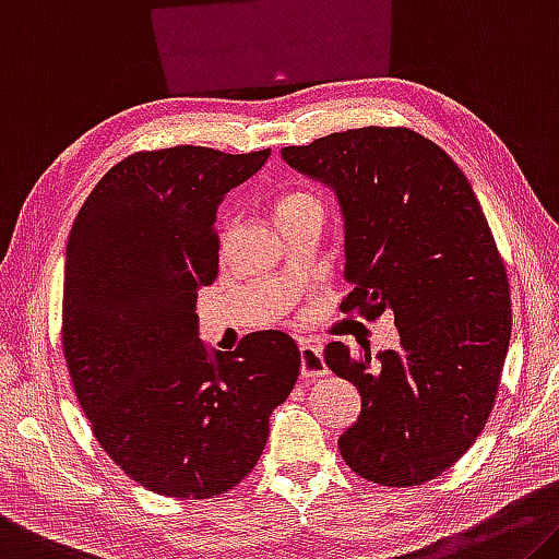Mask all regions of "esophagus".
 I'll return each mask as SVG.
<instances>
[{"mask_svg":"<svg viewBox=\"0 0 559 559\" xmlns=\"http://www.w3.org/2000/svg\"><path fill=\"white\" fill-rule=\"evenodd\" d=\"M300 376L304 378H323L328 376V366L323 360V348L321 345H316L311 341H304L300 343Z\"/></svg>","mask_w":559,"mask_h":559,"instance_id":"obj_1","label":"esophagus"}]
</instances>
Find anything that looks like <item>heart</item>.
I'll return each instance as SVG.
<instances>
[{"label":"heart","instance_id":"b5f03b06","mask_svg":"<svg viewBox=\"0 0 559 559\" xmlns=\"http://www.w3.org/2000/svg\"><path fill=\"white\" fill-rule=\"evenodd\" d=\"M311 203H318V201L311 197V193L294 191V193H288V197H283V199L278 201L276 211H278V216H283V214H290V211H296V209L311 206Z\"/></svg>","mask_w":559,"mask_h":559}]
</instances>
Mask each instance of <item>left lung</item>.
<instances>
[{
  "label": "left lung",
  "mask_w": 559,
  "mask_h": 559,
  "mask_svg": "<svg viewBox=\"0 0 559 559\" xmlns=\"http://www.w3.org/2000/svg\"><path fill=\"white\" fill-rule=\"evenodd\" d=\"M323 181L345 221L343 313L393 311L401 345L325 366L360 393L338 438L353 473L388 487L453 467L490 418L510 345V283L471 181L438 144L405 127H362L281 152Z\"/></svg>",
  "instance_id": "8db88e82"
}]
</instances>
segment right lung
Listing matches in <instances>:
<instances>
[{
    "mask_svg": "<svg viewBox=\"0 0 559 559\" xmlns=\"http://www.w3.org/2000/svg\"><path fill=\"white\" fill-rule=\"evenodd\" d=\"M269 156L136 152L94 186L69 234L61 345L76 401L106 455L166 498L241 483L298 380L286 333H251L231 353L199 338V288L218 276L216 209Z\"/></svg>",
    "mask_w": 559,
    "mask_h": 559,
    "instance_id": "1",
    "label": "right lung"
}]
</instances>
